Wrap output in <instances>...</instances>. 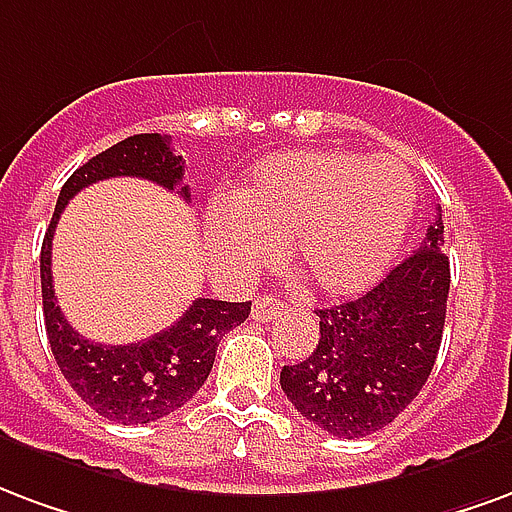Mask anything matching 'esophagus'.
Instances as JSON below:
<instances>
[{
    "label": "esophagus",
    "instance_id": "esophagus-1",
    "mask_svg": "<svg viewBox=\"0 0 512 512\" xmlns=\"http://www.w3.org/2000/svg\"><path fill=\"white\" fill-rule=\"evenodd\" d=\"M286 313V305H283L278 297H272V294H261L253 300V319L256 322H272V319H278Z\"/></svg>",
    "mask_w": 512,
    "mask_h": 512
}]
</instances>
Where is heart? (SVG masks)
<instances>
[{
	"label": "heart",
	"instance_id": "obj_1",
	"mask_svg": "<svg viewBox=\"0 0 512 512\" xmlns=\"http://www.w3.org/2000/svg\"><path fill=\"white\" fill-rule=\"evenodd\" d=\"M414 179L401 160L341 149L261 163L207 223L210 248L240 270L267 264L272 242L292 240L294 270L313 292H363L387 270L414 215Z\"/></svg>",
	"mask_w": 512,
	"mask_h": 512
}]
</instances>
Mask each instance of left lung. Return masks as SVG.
<instances>
[{"label": "left lung", "mask_w": 512, "mask_h": 512, "mask_svg": "<svg viewBox=\"0 0 512 512\" xmlns=\"http://www.w3.org/2000/svg\"><path fill=\"white\" fill-rule=\"evenodd\" d=\"M442 215L420 248L357 300L319 308V343L302 363L283 365L294 409L330 436L363 439L412 404L439 354L450 259Z\"/></svg>", "instance_id": "8db88e82"}]
</instances>
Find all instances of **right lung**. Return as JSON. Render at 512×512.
Returning <instances> with one entry per match:
<instances>
[{
	"instance_id": "add662e5",
	"label": "right lung",
	"mask_w": 512,
	"mask_h": 512,
	"mask_svg": "<svg viewBox=\"0 0 512 512\" xmlns=\"http://www.w3.org/2000/svg\"><path fill=\"white\" fill-rule=\"evenodd\" d=\"M169 141V136L160 133H138L73 171L59 190L57 210L40 248L43 316L59 371L95 412L122 425L152 423L188 404L210 376L220 338L251 313V302L199 297L169 330L128 346H103L78 335L57 305L51 281V240L59 215L78 190L100 179L141 177L158 182L160 188L177 190L182 199L190 201L188 185L179 188L185 160L174 155Z\"/></svg>"
}]
</instances>
